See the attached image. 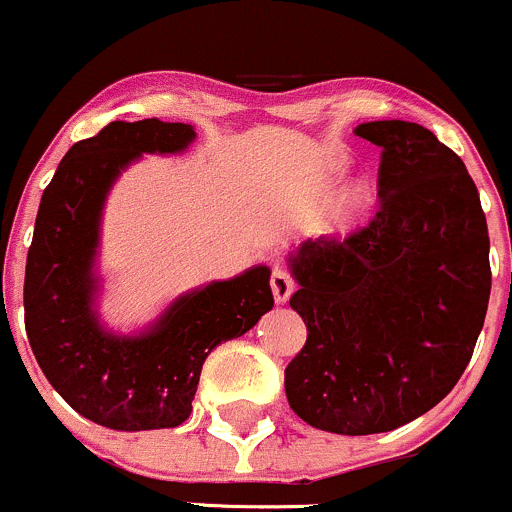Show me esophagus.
Instances as JSON below:
<instances>
[{
	"instance_id": "1",
	"label": "esophagus",
	"mask_w": 512,
	"mask_h": 512,
	"mask_svg": "<svg viewBox=\"0 0 512 512\" xmlns=\"http://www.w3.org/2000/svg\"><path fill=\"white\" fill-rule=\"evenodd\" d=\"M271 291L276 303H286L293 293V276L283 266H273L271 271Z\"/></svg>"
}]
</instances>
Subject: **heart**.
Returning <instances> with one entry per match:
<instances>
[{
  "mask_svg": "<svg viewBox=\"0 0 512 512\" xmlns=\"http://www.w3.org/2000/svg\"><path fill=\"white\" fill-rule=\"evenodd\" d=\"M373 201V186L366 179H356L343 189V194L338 196L336 206H333L331 214V226L336 231H348L363 214L368 211Z\"/></svg>",
  "mask_w": 512,
  "mask_h": 512,
  "instance_id": "b5f03b06",
  "label": "heart"
}]
</instances>
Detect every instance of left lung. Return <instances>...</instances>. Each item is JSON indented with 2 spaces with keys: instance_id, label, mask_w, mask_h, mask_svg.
<instances>
[{
  "instance_id": "obj_1",
  "label": "left lung",
  "mask_w": 512,
  "mask_h": 512,
  "mask_svg": "<svg viewBox=\"0 0 512 512\" xmlns=\"http://www.w3.org/2000/svg\"><path fill=\"white\" fill-rule=\"evenodd\" d=\"M378 206L346 239L303 241L291 308L306 346L286 398L308 426L371 435L438 406L463 376L490 298V239L463 159L413 121H368Z\"/></svg>"
}]
</instances>
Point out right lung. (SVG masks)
Masks as SVG:
<instances>
[{"label":"right lung","instance_id":"add662e5","mask_svg":"<svg viewBox=\"0 0 512 512\" xmlns=\"http://www.w3.org/2000/svg\"><path fill=\"white\" fill-rule=\"evenodd\" d=\"M194 139L191 124L111 121L67 151L42 194L24 273V326L54 391L99 426H181L206 356L273 308L271 271L254 266L179 296L139 336L99 323L94 258L111 184L141 154H176Z\"/></svg>","mask_w":512,"mask_h":512}]
</instances>
